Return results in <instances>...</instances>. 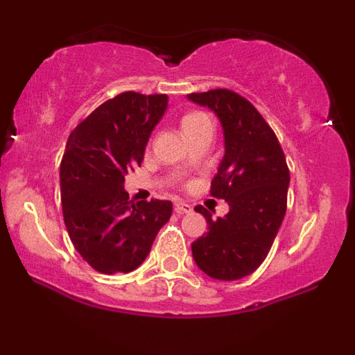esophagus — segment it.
Instances as JSON below:
<instances>
[{
	"label": "esophagus",
	"instance_id": "esophagus-1",
	"mask_svg": "<svg viewBox=\"0 0 355 355\" xmlns=\"http://www.w3.org/2000/svg\"><path fill=\"white\" fill-rule=\"evenodd\" d=\"M175 211H177V214H190L191 207L189 205V203L178 200V202H175Z\"/></svg>",
	"mask_w": 355,
	"mask_h": 355
}]
</instances>
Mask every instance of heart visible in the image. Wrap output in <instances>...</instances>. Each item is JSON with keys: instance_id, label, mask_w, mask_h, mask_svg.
<instances>
[{"instance_id": "obj_1", "label": "heart", "mask_w": 355, "mask_h": 355, "mask_svg": "<svg viewBox=\"0 0 355 355\" xmlns=\"http://www.w3.org/2000/svg\"><path fill=\"white\" fill-rule=\"evenodd\" d=\"M210 121L211 120L209 118V115H205V113L190 112L182 118V130H183V133H185V132H189V130L197 128V126H200L203 123H210Z\"/></svg>"}]
</instances>
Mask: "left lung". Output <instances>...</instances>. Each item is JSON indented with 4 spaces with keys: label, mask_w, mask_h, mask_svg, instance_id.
<instances>
[{
    "label": "left lung",
    "mask_w": 355,
    "mask_h": 355,
    "mask_svg": "<svg viewBox=\"0 0 355 355\" xmlns=\"http://www.w3.org/2000/svg\"><path fill=\"white\" fill-rule=\"evenodd\" d=\"M195 103L217 113L225 155L210 185V197L229 202V214L211 218L198 205L209 232L191 243L195 262L211 279L239 280L266 260L287 210L291 182L282 146L259 110L227 88L190 93Z\"/></svg>",
    "instance_id": "left-lung-1"
}]
</instances>
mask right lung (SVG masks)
<instances>
[{"instance_id": "right-lung-1", "label": "right lung", "mask_w": 355, "mask_h": 355, "mask_svg": "<svg viewBox=\"0 0 355 355\" xmlns=\"http://www.w3.org/2000/svg\"><path fill=\"white\" fill-rule=\"evenodd\" d=\"M168 96L123 92L76 125L60 165L63 218L76 252L101 274L132 272L148 255L172 202L130 200L125 175L144 162Z\"/></svg>"}]
</instances>
